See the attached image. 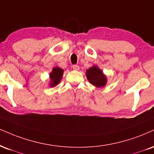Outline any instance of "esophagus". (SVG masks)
<instances>
[{"label": "esophagus", "instance_id": "esophagus-1", "mask_svg": "<svg viewBox=\"0 0 154 154\" xmlns=\"http://www.w3.org/2000/svg\"><path fill=\"white\" fill-rule=\"evenodd\" d=\"M72 68H73L74 70H79V66L78 65H77V64H74L73 66H72Z\"/></svg>", "mask_w": 154, "mask_h": 154}]
</instances>
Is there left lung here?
Returning a JSON list of instances; mask_svg holds the SVG:
<instances>
[{"label": "left lung", "instance_id": "8db88e82", "mask_svg": "<svg viewBox=\"0 0 154 154\" xmlns=\"http://www.w3.org/2000/svg\"><path fill=\"white\" fill-rule=\"evenodd\" d=\"M86 76L89 82L96 88H103L107 83L106 76L97 66L94 65L87 69Z\"/></svg>", "mask_w": 154, "mask_h": 154}]
</instances>
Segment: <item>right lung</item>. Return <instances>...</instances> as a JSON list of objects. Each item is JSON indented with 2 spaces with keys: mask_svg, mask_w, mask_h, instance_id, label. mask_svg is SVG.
I'll list each match as a JSON object with an SVG mask.
<instances>
[{
  "mask_svg": "<svg viewBox=\"0 0 154 154\" xmlns=\"http://www.w3.org/2000/svg\"><path fill=\"white\" fill-rule=\"evenodd\" d=\"M63 72L64 70L59 67H54L53 68L52 71L49 74L50 77V83L49 86L51 88L57 86V85L60 82L61 79H62Z\"/></svg>",
  "mask_w": 154,
  "mask_h": 154,
  "instance_id": "1",
  "label": "right lung"
}]
</instances>
